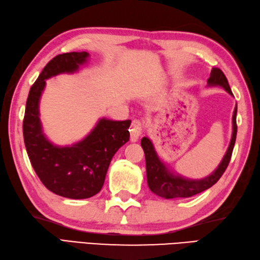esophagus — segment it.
Wrapping results in <instances>:
<instances>
[{
    "label": "esophagus",
    "instance_id": "34e87169",
    "mask_svg": "<svg viewBox=\"0 0 260 260\" xmlns=\"http://www.w3.org/2000/svg\"><path fill=\"white\" fill-rule=\"evenodd\" d=\"M142 126H143V123L141 120L135 119L134 121H132L131 129H130V135H131L130 139L132 142H136V141H138V139H139V137L142 134Z\"/></svg>",
    "mask_w": 260,
    "mask_h": 260
}]
</instances>
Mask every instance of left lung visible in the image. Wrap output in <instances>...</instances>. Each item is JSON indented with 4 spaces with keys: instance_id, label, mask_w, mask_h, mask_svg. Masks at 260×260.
I'll return each instance as SVG.
<instances>
[{
    "instance_id": "1",
    "label": "left lung",
    "mask_w": 260,
    "mask_h": 260,
    "mask_svg": "<svg viewBox=\"0 0 260 260\" xmlns=\"http://www.w3.org/2000/svg\"><path fill=\"white\" fill-rule=\"evenodd\" d=\"M208 85H219L226 90L230 95H234L230 89L228 80L223 72L218 68H213L208 79ZM236 115H237V106H236L233 114V136L230 140L227 152L219 164L218 168L211 175L199 180L187 179L179 175H175L170 171L167 166L160 160L157 152H155L152 142L147 137L141 139V147L146 155V167H147V181L150 190L153 193L166 199L172 198H189L192 196L205 191L212 187L227 169L230 158L235 146L236 136H237V123H236Z\"/></svg>"
}]
</instances>
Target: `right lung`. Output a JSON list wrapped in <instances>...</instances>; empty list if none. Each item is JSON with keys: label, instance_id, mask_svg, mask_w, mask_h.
<instances>
[{"label": "right lung", "instance_id": "obj_1", "mask_svg": "<svg viewBox=\"0 0 260 260\" xmlns=\"http://www.w3.org/2000/svg\"><path fill=\"white\" fill-rule=\"evenodd\" d=\"M88 57V52L54 56L31 86L23 120V137L34 171L50 191L71 199L90 198L100 191L112 157L130 138V120L106 118L100 119L83 140L72 146H55L43 134L39 103L45 80L78 71Z\"/></svg>", "mask_w": 260, "mask_h": 260}]
</instances>
